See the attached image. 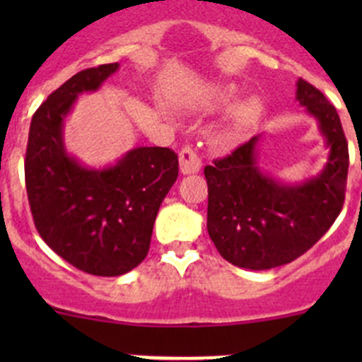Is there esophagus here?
Listing matches in <instances>:
<instances>
[{"label": "esophagus", "mask_w": 362, "mask_h": 362, "mask_svg": "<svg viewBox=\"0 0 362 362\" xmlns=\"http://www.w3.org/2000/svg\"><path fill=\"white\" fill-rule=\"evenodd\" d=\"M202 158L196 152V148L192 147H185L182 148L180 152V171L184 175H192L198 173L202 170Z\"/></svg>", "instance_id": "1"}]
</instances>
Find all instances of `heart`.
Instances as JSON below:
<instances>
[{
    "instance_id": "b5f03b06",
    "label": "heart",
    "mask_w": 362,
    "mask_h": 362,
    "mask_svg": "<svg viewBox=\"0 0 362 362\" xmlns=\"http://www.w3.org/2000/svg\"><path fill=\"white\" fill-rule=\"evenodd\" d=\"M236 94H238V87L229 83V86H224L221 89V100L229 101L233 100ZM259 115H261V103H259L257 100H254V98H252V100H245L242 105H238V108H236L235 112H233L229 126H231V129L235 131V133H240V131L250 127L252 124L257 120Z\"/></svg>"
}]
</instances>
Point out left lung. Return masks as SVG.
I'll return each mask as SVG.
<instances>
[{
	"label": "left lung",
	"mask_w": 362,
	"mask_h": 362,
	"mask_svg": "<svg viewBox=\"0 0 362 362\" xmlns=\"http://www.w3.org/2000/svg\"><path fill=\"white\" fill-rule=\"evenodd\" d=\"M296 87V100L317 120L329 151L320 173L287 184L262 171L261 134L204 168L208 235L218 254L238 268L272 269L294 261L326 235L341 211L349 147L337 108L303 78Z\"/></svg>",
	"instance_id": "obj_1"
}]
</instances>
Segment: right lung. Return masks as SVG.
<instances>
[{"label":"right lung","instance_id":"right-lung-1","mask_svg":"<svg viewBox=\"0 0 362 362\" xmlns=\"http://www.w3.org/2000/svg\"><path fill=\"white\" fill-rule=\"evenodd\" d=\"M119 63L73 75L33 115L25 189L43 242L82 272L119 276L148 254L164 196L178 177V156L136 147L113 164L86 166L66 151L64 120L83 93H96Z\"/></svg>","mask_w":362,"mask_h":362}]
</instances>
